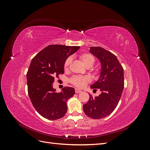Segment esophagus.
Segmentation results:
<instances>
[{
  "label": "esophagus",
  "mask_w": 150,
  "mask_h": 150,
  "mask_svg": "<svg viewBox=\"0 0 150 150\" xmlns=\"http://www.w3.org/2000/svg\"><path fill=\"white\" fill-rule=\"evenodd\" d=\"M81 92H82V91H81V90H80L79 89H77V88L75 89V93H81Z\"/></svg>",
  "instance_id": "1"
}]
</instances>
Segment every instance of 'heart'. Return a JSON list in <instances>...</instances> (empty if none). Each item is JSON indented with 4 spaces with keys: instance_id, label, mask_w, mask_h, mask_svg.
I'll list each match as a JSON object with an SVG mask.
<instances>
[{
    "instance_id": "b5f03b06",
    "label": "heart",
    "mask_w": 150,
    "mask_h": 150,
    "mask_svg": "<svg viewBox=\"0 0 150 150\" xmlns=\"http://www.w3.org/2000/svg\"><path fill=\"white\" fill-rule=\"evenodd\" d=\"M79 58L86 67L88 66H93L95 61L94 56L89 53H83L80 54ZM71 57H68L66 60L64 64V68L65 69H67V67L71 62ZM70 82L72 84L76 86V87L82 88H84L89 82H90V78L88 76H76L72 77L70 80Z\"/></svg>"
}]
</instances>
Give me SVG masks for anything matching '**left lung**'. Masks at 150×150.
<instances>
[{
  "label": "left lung",
  "mask_w": 150,
  "mask_h": 150,
  "mask_svg": "<svg viewBox=\"0 0 150 150\" xmlns=\"http://www.w3.org/2000/svg\"><path fill=\"white\" fill-rule=\"evenodd\" d=\"M89 52L99 60L101 71L98 80L91 88L99 89L101 93L93 97L83 105L86 116L93 119H101L115 110L124 89V71L116 56L101 47H90Z\"/></svg>",
  "instance_id": "8db88e82"
}]
</instances>
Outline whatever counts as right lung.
<instances>
[{"label":"right lung","instance_id":"right-lung-1","mask_svg":"<svg viewBox=\"0 0 150 150\" xmlns=\"http://www.w3.org/2000/svg\"><path fill=\"white\" fill-rule=\"evenodd\" d=\"M79 46L53 44L37 54L27 72L28 94L32 104L39 115L50 120L60 119L67 112V101L75 93L73 88L64 87L56 93L52 87L54 78L64 74L67 57Z\"/></svg>","mask_w":150,"mask_h":150}]
</instances>
